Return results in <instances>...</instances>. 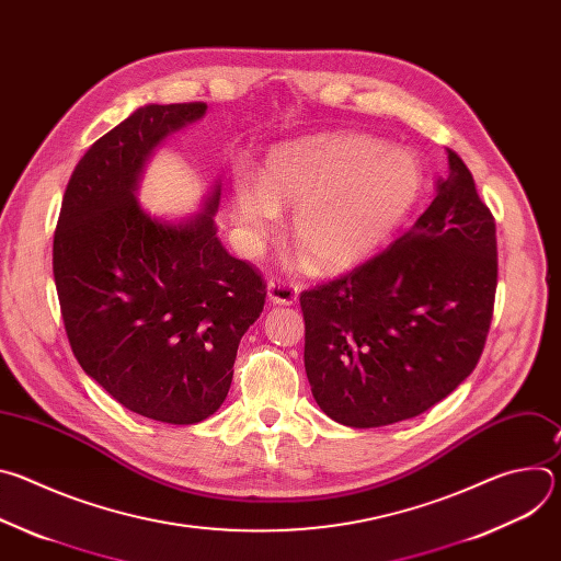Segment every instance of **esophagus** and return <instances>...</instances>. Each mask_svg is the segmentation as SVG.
<instances>
[{
    "label": "esophagus",
    "instance_id": "esophagus-1",
    "mask_svg": "<svg viewBox=\"0 0 561 561\" xmlns=\"http://www.w3.org/2000/svg\"><path fill=\"white\" fill-rule=\"evenodd\" d=\"M297 295H299V288L290 282H284V279H271L268 282V299L277 306L295 304Z\"/></svg>",
    "mask_w": 561,
    "mask_h": 561
}]
</instances>
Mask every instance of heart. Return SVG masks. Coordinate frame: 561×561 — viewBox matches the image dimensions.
Wrapping results in <instances>:
<instances>
[{
  "instance_id": "b5f03b06",
  "label": "heart",
  "mask_w": 561,
  "mask_h": 561,
  "mask_svg": "<svg viewBox=\"0 0 561 561\" xmlns=\"http://www.w3.org/2000/svg\"><path fill=\"white\" fill-rule=\"evenodd\" d=\"M422 186L424 169L413 150L340 133L277 148L264 180L234 182L232 204L239 224L260 237L279 226L282 206H295L297 249L317 268L340 271L388 242Z\"/></svg>"
}]
</instances>
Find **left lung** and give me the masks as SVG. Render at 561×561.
<instances>
[{"instance_id":"obj_1","label":"left lung","mask_w":561,"mask_h":561,"mask_svg":"<svg viewBox=\"0 0 561 561\" xmlns=\"http://www.w3.org/2000/svg\"><path fill=\"white\" fill-rule=\"evenodd\" d=\"M415 226L351 273L299 295L314 402L351 428L411 420L482 357L497 288L495 217L461 157Z\"/></svg>"}]
</instances>
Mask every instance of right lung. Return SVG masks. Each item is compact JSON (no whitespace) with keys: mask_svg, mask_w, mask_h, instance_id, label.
Wrapping results in <instances>:
<instances>
[{"mask_svg":"<svg viewBox=\"0 0 561 561\" xmlns=\"http://www.w3.org/2000/svg\"><path fill=\"white\" fill-rule=\"evenodd\" d=\"M206 113L148 104L75 167L53 239V275L70 348L89 377L148 420L197 424L228 394L237 346L266 301L262 275L221 247L213 215L150 217L135 197L152 148Z\"/></svg>","mask_w":561,"mask_h":561,"instance_id":"1","label":"right lung"}]
</instances>
